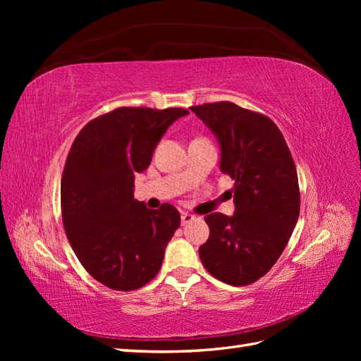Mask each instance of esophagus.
I'll return each instance as SVG.
<instances>
[{"label": "esophagus", "mask_w": 361, "mask_h": 361, "mask_svg": "<svg viewBox=\"0 0 361 361\" xmlns=\"http://www.w3.org/2000/svg\"><path fill=\"white\" fill-rule=\"evenodd\" d=\"M194 215L192 214H190V212H182L180 214V220H182V226H185V224H188V223H191L192 220H194Z\"/></svg>", "instance_id": "esophagus-1"}]
</instances>
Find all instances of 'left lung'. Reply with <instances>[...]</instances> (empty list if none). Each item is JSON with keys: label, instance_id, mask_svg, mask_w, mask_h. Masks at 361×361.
Segmentation results:
<instances>
[{"label": "left lung", "instance_id": "1", "mask_svg": "<svg viewBox=\"0 0 361 361\" xmlns=\"http://www.w3.org/2000/svg\"><path fill=\"white\" fill-rule=\"evenodd\" d=\"M220 146V170L233 183V215L204 216L209 238L203 267L231 286L255 283L276 264L300 215L295 162L280 129L267 116L232 102L191 106Z\"/></svg>", "mask_w": 361, "mask_h": 361}]
</instances>
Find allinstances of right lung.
<instances>
[{
	"label": "right lung",
	"instance_id": "add662e5",
	"mask_svg": "<svg viewBox=\"0 0 361 361\" xmlns=\"http://www.w3.org/2000/svg\"><path fill=\"white\" fill-rule=\"evenodd\" d=\"M183 108L122 106L87 123L76 135L61 176L64 231L89 274L116 290H134L154 279L180 226L170 203L147 209L134 199L143 173Z\"/></svg>",
	"mask_w": 361,
	"mask_h": 361
}]
</instances>
